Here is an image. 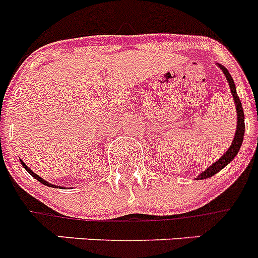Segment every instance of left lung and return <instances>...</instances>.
Returning <instances> with one entry per match:
<instances>
[{"mask_svg":"<svg viewBox=\"0 0 258 258\" xmlns=\"http://www.w3.org/2000/svg\"><path fill=\"white\" fill-rule=\"evenodd\" d=\"M218 67L222 70L223 75L226 77L227 83H229L230 86V90H231V95L234 98V103H235V108H236V115H238V120H236V132H235V136H234V140H232V143L230 145L229 150H227L222 156L218 159L216 163L212 164L211 166H208L204 172L200 173L195 179H206V178H211L213 177L214 174H217L220 170H222L225 166L227 165L229 163H231L235 156L238 155L239 150L241 147V143H243V138H244V131H245V125H244V112H243V107H241V102L239 99L238 94H236V86L234 84V80H232L231 75L230 72L227 71V68L225 66L220 64L217 63Z\"/></svg>","mask_w":258,"mask_h":258,"instance_id":"left-lung-1","label":"left lung"}]
</instances>
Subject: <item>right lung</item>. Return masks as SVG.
I'll return each instance as SVG.
<instances>
[{"mask_svg": "<svg viewBox=\"0 0 258 258\" xmlns=\"http://www.w3.org/2000/svg\"><path fill=\"white\" fill-rule=\"evenodd\" d=\"M20 163H22V165H23V168H24V169H26L27 170V172H28L29 173V174H31L32 175V177H35V178L36 179H37V181L38 182H41V183H42V184H45V186H47V187H59V188H63V187H60V186H56V184H52V183H50V182H47V181H45V179L44 178H41V177H38V175L37 174H36V173L35 172H32V170L31 169H29V168H28V166H27L26 165V163H24V161H23L22 160V159H20Z\"/></svg>", "mask_w": 258, "mask_h": 258, "instance_id": "right-lung-1", "label": "right lung"}]
</instances>
